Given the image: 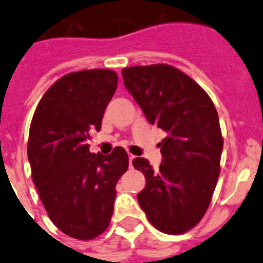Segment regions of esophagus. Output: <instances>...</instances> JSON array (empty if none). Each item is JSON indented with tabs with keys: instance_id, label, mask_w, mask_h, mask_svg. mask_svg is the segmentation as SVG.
Masks as SVG:
<instances>
[{
	"instance_id": "34e87169",
	"label": "esophagus",
	"mask_w": 263,
	"mask_h": 263,
	"mask_svg": "<svg viewBox=\"0 0 263 263\" xmlns=\"http://www.w3.org/2000/svg\"><path fill=\"white\" fill-rule=\"evenodd\" d=\"M135 158H136V157H135L134 154H131V153L128 154V159H129V167H132V161H134Z\"/></svg>"
}]
</instances>
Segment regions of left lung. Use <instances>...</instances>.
<instances>
[{"mask_svg":"<svg viewBox=\"0 0 263 263\" xmlns=\"http://www.w3.org/2000/svg\"><path fill=\"white\" fill-rule=\"evenodd\" d=\"M122 76L149 123L166 134L159 143L163 158L158 170L146 158L132 161L146 179L137 201L157 230L184 234L205 215L220 173L218 112L209 95L170 65L132 66Z\"/></svg>","mask_w":263,"mask_h":263,"instance_id":"8db88e82","label":"left lung"}]
</instances>
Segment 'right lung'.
I'll return each mask as SVG.
<instances>
[{
    "instance_id": "1",
    "label": "right lung",
    "mask_w": 263,
    "mask_h": 263,
    "mask_svg": "<svg viewBox=\"0 0 263 263\" xmlns=\"http://www.w3.org/2000/svg\"><path fill=\"white\" fill-rule=\"evenodd\" d=\"M117 85V72L107 68L70 72L46 90L32 118V180L51 222L73 239L92 240L109 227L115 185L128 168L122 146L102 156L87 144L101 129Z\"/></svg>"
}]
</instances>
